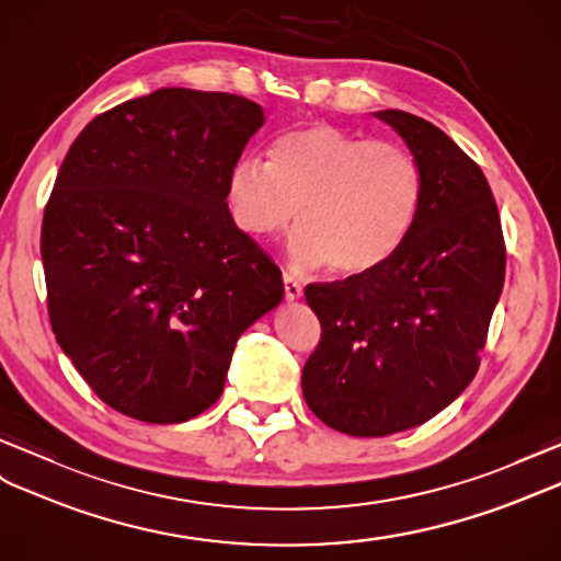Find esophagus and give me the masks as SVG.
I'll return each mask as SVG.
<instances>
[{
  "label": "esophagus",
  "mask_w": 561,
  "mask_h": 561,
  "mask_svg": "<svg viewBox=\"0 0 561 561\" xmlns=\"http://www.w3.org/2000/svg\"><path fill=\"white\" fill-rule=\"evenodd\" d=\"M283 285H285V297H288V299L302 297V283H299V280L293 276V273H288V271L283 273Z\"/></svg>",
  "instance_id": "esophagus-1"
}]
</instances>
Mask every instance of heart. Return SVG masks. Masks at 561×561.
<instances>
[{
    "label": "heart",
    "instance_id": "obj_1",
    "mask_svg": "<svg viewBox=\"0 0 561 561\" xmlns=\"http://www.w3.org/2000/svg\"><path fill=\"white\" fill-rule=\"evenodd\" d=\"M421 195V167L407 147L328 123L278 135L271 161L240 157L226 185L244 236L276 238L297 216L293 254L340 276L383 266L412 233Z\"/></svg>",
    "mask_w": 561,
    "mask_h": 561
}]
</instances>
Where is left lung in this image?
Masks as SVG:
<instances>
[{"label":"left lung","instance_id":"8db88e82","mask_svg":"<svg viewBox=\"0 0 561 561\" xmlns=\"http://www.w3.org/2000/svg\"><path fill=\"white\" fill-rule=\"evenodd\" d=\"M376 116L421 167L412 233L376 271L305 288L321 323L305 400L325 426L359 438L419 426L471 383L507 262L481 167L428 121L400 108Z\"/></svg>","mask_w":561,"mask_h":561}]
</instances>
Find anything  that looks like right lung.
Here are the masks:
<instances>
[{
    "mask_svg": "<svg viewBox=\"0 0 561 561\" xmlns=\"http://www.w3.org/2000/svg\"><path fill=\"white\" fill-rule=\"evenodd\" d=\"M262 123L240 94L161 88L94 116L68 149L39 238L49 323L121 414H202L240 333L283 299L280 268L226 202Z\"/></svg>",
    "mask_w": 561,
    "mask_h": 561,
    "instance_id": "obj_1",
    "label": "right lung"
}]
</instances>
